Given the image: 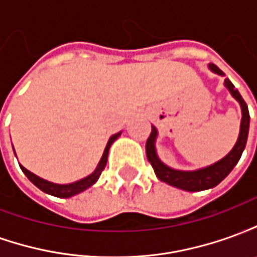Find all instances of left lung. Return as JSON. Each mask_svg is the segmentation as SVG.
Returning a JSON list of instances; mask_svg holds the SVG:
<instances>
[{"label": "left lung", "mask_w": 257, "mask_h": 257, "mask_svg": "<svg viewBox=\"0 0 257 257\" xmlns=\"http://www.w3.org/2000/svg\"><path fill=\"white\" fill-rule=\"evenodd\" d=\"M209 68L215 73L223 75V71L220 68L215 66V64H209ZM224 85L227 89L231 92V95L239 101L241 104V110H242V119H241V129H239V136L234 149H232L228 154H227L223 160L216 162L213 165H210L204 169H198V171H193V172H183V171H175L164 165L158 157H157L156 147H154V142L157 138V129L151 126V134L149 139L146 142V154H147V160L150 161L151 167L156 172L157 178L165 182V183L175 186L178 189L186 190V191H201V190H208L215 187L220 183L223 179L226 178L228 173L231 172L232 168L237 165L239 158L242 156V151L246 145V139H248V131H249V111L246 103L242 99V96L239 95V92L235 89V86L231 84L230 79H224Z\"/></svg>", "instance_id": "8db88e82"}]
</instances>
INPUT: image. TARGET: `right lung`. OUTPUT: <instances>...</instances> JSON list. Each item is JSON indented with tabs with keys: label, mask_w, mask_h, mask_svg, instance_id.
<instances>
[{
	"label": "right lung",
	"mask_w": 257,
	"mask_h": 257,
	"mask_svg": "<svg viewBox=\"0 0 257 257\" xmlns=\"http://www.w3.org/2000/svg\"><path fill=\"white\" fill-rule=\"evenodd\" d=\"M121 134H115L112 135L110 140H108V143H107L106 149H104V153H103V157H101L100 162H99V165L95 169V172L89 175L88 178L81 179L78 182H75V183L71 184H55L51 183V182H48V180H44V179L38 178L37 175L34 173H31L30 171H27L23 165H20L22 168V171L25 172V175L27 178L30 179L33 183L36 184L37 187L40 190H42L44 193L51 194V195H55V197H59V198H68V197H71V195H75V194L81 193V191H84L88 187H90L92 184L95 183L96 180L99 179V176L103 172V169L106 167L107 164V156H108V150H110V146L112 145V142L117 139L118 136ZM15 151V150H14Z\"/></svg>",
	"instance_id": "1"
}]
</instances>
